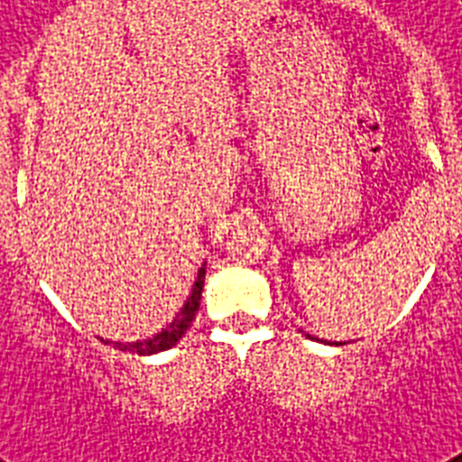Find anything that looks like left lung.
I'll list each match as a JSON object with an SVG mask.
<instances>
[{
	"mask_svg": "<svg viewBox=\"0 0 462 462\" xmlns=\"http://www.w3.org/2000/svg\"><path fill=\"white\" fill-rule=\"evenodd\" d=\"M336 345H337V343H336ZM340 345H343V343H340Z\"/></svg>",
	"mask_w": 462,
	"mask_h": 462,
	"instance_id": "1",
	"label": "left lung"
}]
</instances>
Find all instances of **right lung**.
Returning <instances> with one entry per match:
<instances>
[{"label":"right lung","mask_w":462,"mask_h":462,"mask_svg":"<svg viewBox=\"0 0 462 462\" xmlns=\"http://www.w3.org/2000/svg\"><path fill=\"white\" fill-rule=\"evenodd\" d=\"M203 278H206V266L199 268V278H196L194 288H191V295L187 297L184 307L177 311V316L172 319V323L160 330L158 336L148 337V340H136V343H112V345L125 352L126 350L136 352V355H155V352L170 350L172 345L180 343V337L187 333V328L191 326V321H194L196 311H199V304H201ZM105 343L110 345V340H105Z\"/></svg>","instance_id":"1"}]
</instances>
